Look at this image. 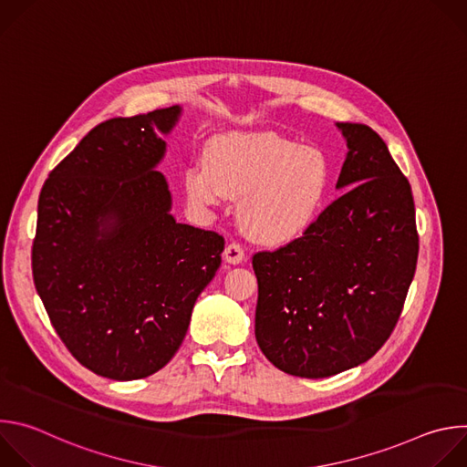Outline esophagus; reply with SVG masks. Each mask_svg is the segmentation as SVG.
Returning a JSON list of instances; mask_svg holds the SVG:
<instances>
[{"instance_id": "esophagus-1", "label": "esophagus", "mask_w": 467, "mask_h": 467, "mask_svg": "<svg viewBox=\"0 0 467 467\" xmlns=\"http://www.w3.org/2000/svg\"><path fill=\"white\" fill-rule=\"evenodd\" d=\"M223 258H225V262H229V264H240V262L245 258V253H244V249H242L240 244L233 242V244H229V245L225 247Z\"/></svg>"}]
</instances>
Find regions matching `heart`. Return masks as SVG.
<instances>
[{
  "label": "heart",
  "instance_id": "b5f03b06",
  "mask_svg": "<svg viewBox=\"0 0 467 467\" xmlns=\"http://www.w3.org/2000/svg\"><path fill=\"white\" fill-rule=\"evenodd\" d=\"M330 182L323 151L274 135L240 132L216 142L207 162L184 173L190 202L218 205L240 199L238 220L254 240L279 244L305 233L316 218Z\"/></svg>",
  "mask_w": 467,
  "mask_h": 467
}]
</instances>
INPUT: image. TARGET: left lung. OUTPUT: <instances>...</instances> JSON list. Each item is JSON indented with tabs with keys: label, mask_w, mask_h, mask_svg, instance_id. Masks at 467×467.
<instances>
[{
	"label": "left lung",
	"mask_w": 467,
	"mask_h": 467,
	"mask_svg": "<svg viewBox=\"0 0 467 467\" xmlns=\"http://www.w3.org/2000/svg\"><path fill=\"white\" fill-rule=\"evenodd\" d=\"M348 190L305 234L253 256L254 337L285 373L323 379L369 360L401 316L418 262L409 179L384 140L362 123H337Z\"/></svg>",
	"instance_id": "8db88e82"
}]
</instances>
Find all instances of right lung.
<instances>
[{
    "instance_id": "add662e5",
    "label": "right lung",
    "mask_w": 467,
    "mask_h": 467,
    "mask_svg": "<svg viewBox=\"0 0 467 467\" xmlns=\"http://www.w3.org/2000/svg\"><path fill=\"white\" fill-rule=\"evenodd\" d=\"M179 105L112 118L78 144L38 197L33 279L57 335L96 375L137 380L181 348L223 236L179 223L157 166Z\"/></svg>"
}]
</instances>
